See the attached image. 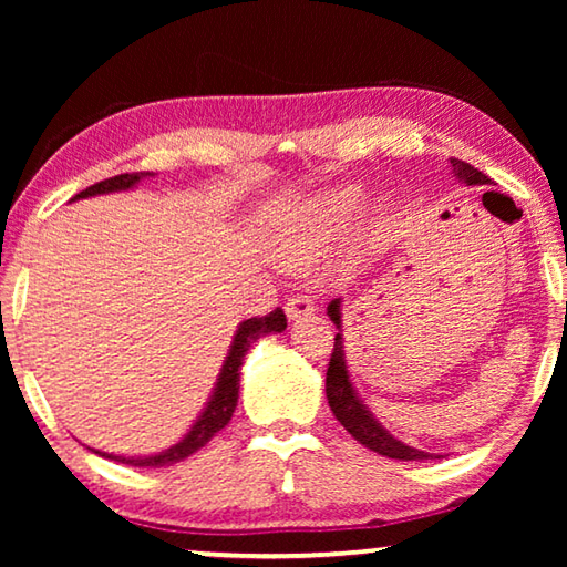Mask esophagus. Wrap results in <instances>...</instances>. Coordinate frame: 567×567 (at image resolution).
Instances as JSON below:
<instances>
[{
	"mask_svg": "<svg viewBox=\"0 0 567 567\" xmlns=\"http://www.w3.org/2000/svg\"><path fill=\"white\" fill-rule=\"evenodd\" d=\"M315 310H318V307H315V300L310 295H292L290 300H287V307H285L287 318H290V320L310 318Z\"/></svg>",
	"mask_w": 567,
	"mask_h": 567,
	"instance_id": "obj_1",
	"label": "esophagus"
}]
</instances>
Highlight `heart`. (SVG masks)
I'll use <instances>...</instances> for the list:
<instances>
[{
	"label": "heart",
	"mask_w": 567,
	"mask_h": 567,
	"mask_svg": "<svg viewBox=\"0 0 567 567\" xmlns=\"http://www.w3.org/2000/svg\"><path fill=\"white\" fill-rule=\"evenodd\" d=\"M354 203H358V192H352V189L330 192L328 197H322L320 203L310 209V215H307V223L297 227L295 233L297 235H312V237L328 235L332 227H338L340 223H344V219L352 215Z\"/></svg>",
	"instance_id": "1"
}]
</instances>
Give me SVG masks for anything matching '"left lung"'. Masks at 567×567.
I'll use <instances>...</instances> for the list:
<instances>
[{"label":"left lung","mask_w":567,"mask_h":567,"mask_svg":"<svg viewBox=\"0 0 567 567\" xmlns=\"http://www.w3.org/2000/svg\"><path fill=\"white\" fill-rule=\"evenodd\" d=\"M453 165V172L457 179H463L465 185H487L491 177L483 175L477 167L467 165V162L453 157L450 159ZM330 320L340 328V300H332L328 307ZM324 392H328V402L332 415L340 420V425L348 430V433L362 443L364 447H370L372 453L385 455L392 460H433L440 455L425 453V450L410 447L400 440L392 437L380 422L370 415V410L362 405V400L354 392L350 375H348V364H344V344H342V334H334V344H332V354H330V364H328V375H324Z\"/></svg>","instance_id":"1"}]
</instances>
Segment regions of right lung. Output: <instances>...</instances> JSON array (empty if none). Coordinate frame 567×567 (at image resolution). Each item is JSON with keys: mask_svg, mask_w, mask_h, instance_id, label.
<instances>
[{"mask_svg": "<svg viewBox=\"0 0 567 567\" xmlns=\"http://www.w3.org/2000/svg\"><path fill=\"white\" fill-rule=\"evenodd\" d=\"M142 177H152V172H127V175H114L110 179L97 182V185L82 189L80 195H74V199L104 195V192L130 189L137 185ZM285 328H287V318L280 307H275V310L270 315H265V318H249L239 324V330L233 340V348H229L227 360L223 364V372H219L213 398H209L203 415L197 417L189 433L182 437L177 445H172L169 450H165V453L152 455V457H117L107 453H100V455L120 460V463H127L134 467H162V465L179 463V460L197 453L199 447H205L209 440L215 437V433H219V430L233 420V412L237 408V398H239V368H243V360H245V352L249 350V344L270 332H282Z\"/></svg>", "mask_w": 567, "mask_h": 567, "instance_id": "add662e5", "label": "right lung"}]
</instances>
